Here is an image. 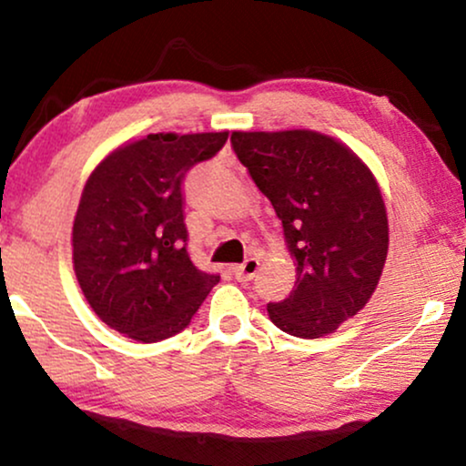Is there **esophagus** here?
<instances>
[{
    "label": "esophagus",
    "mask_w": 466,
    "mask_h": 466,
    "mask_svg": "<svg viewBox=\"0 0 466 466\" xmlns=\"http://www.w3.org/2000/svg\"><path fill=\"white\" fill-rule=\"evenodd\" d=\"M258 266H259V262H258L256 258H249V259H245L243 264L234 266V268H232V272H234V279H237V281H240V283H247V281H251V279L256 277V272H258Z\"/></svg>",
    "instance_id": "esophagus-1"
}]
</instances>
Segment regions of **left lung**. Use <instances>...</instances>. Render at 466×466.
Returning <instances> with one entry per match:
<instances>
[{"mask_svg":"<svg viewBox=\"0 0 466 466\" xmlns=\"http://www.w3.org/2000/svg\"><path fill=\"white\" fill-rule=\"evenodd\" d=\"M232 148L283 223L296 283L268 302L272 324L319 339L353 318L380 283L388 215L380 185L356 153L311 129L232 132Z\"/></svg>","mask_w":466,"mask_h":466,"instance_id":"8db88e82","label":"left lung"}]
</instances>
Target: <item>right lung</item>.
<instances>
[{
  "instance_id": "right-lung-1",
  "label": "right lung",
  "mask_w": 466,
  "mask_h": 466,
  "mask_svg": "<svg viewBox=\"0 0 466 466\" xmlns=\"http://www.w3.org/2000/svg\"><path fill=\"white\" fill-rule=\"evenodd\" d=\"M226 140L228 132L148 134L91 172L72 228L74 272L116 332L142 343L175 337L219 283L189 258L183 181Z\"/></svg>"
}]
</instances>
